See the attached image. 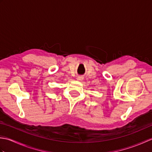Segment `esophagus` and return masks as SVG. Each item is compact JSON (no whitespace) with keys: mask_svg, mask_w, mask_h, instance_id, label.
<instances>
[{"mask_svg":"<svg viewBox=\"0 0 152 152\" xmlns=\"http://www.w3.org/2000/svg\"><path fill=\"white\" fill-rule=\"evenodd\" d=\"M76 79H77V80H78V81H82V80H83V78L82 76H78V77H77Z\"/></svg>","mask_w":152,"mask_h":152,"instance_id":"obj_1","label":"esophagus"}]
</instances>
